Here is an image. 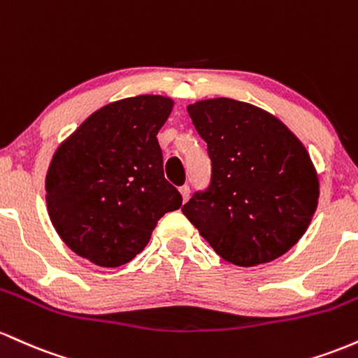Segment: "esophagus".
Wrapping results in <instances>:
<instances>
[{
    "mask_svg": "<svg viewBox=\"0 0 358 358\" xmlns=\"http://www.w3.org/2000/svg\"><path fill=\"white\" fill-rule=\"evenodd\" d=\"M179 191H180V194H182V199H184V201L189 199V192H191V189H189V186H187V184H184V186H180Z\"/></svg>",
    "mask_w": 358,
    "mask_h": 358,
    "instance_id": "esophagus-1",
    "label": "esophagus"
}]
</instances>
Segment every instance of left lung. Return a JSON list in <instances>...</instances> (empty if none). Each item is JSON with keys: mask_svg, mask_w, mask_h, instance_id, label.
I'll list each match as a JSON object with an SVG mask.
<instances>
[{"mask_svg": "<svg viewBox=\"0 0 358 358\" xmlns=\"http://www.w3.org/2000/svg\"><path fill=\"white\" fill-rule=\"evenodd\" d=\"M208 143L211 182L182 206L227 262L240 267L284 255L318 206L316 169L299 138L274 115L230 98L187 106Z\"/></svg>", "mask_w": 358, "mask_h": 358, "instance_id": "obj_1", "label": "left lung"}]
</instances>
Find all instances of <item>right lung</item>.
<instances>
[{"mask_svg":"<svg viewBox=\"0 0 358 358\" xmlns=\"http://www.w3.org/2000/svg\"><path fill=\"white\" fill-rule=\"evenodd\" d=\"M174 101L159 94L99 108L55 150L45 178L50 222L74 254L99 267L135 259L182 196L164 178L157 134Z\"/></svg>","mask_w":358,"mask_h":358,"instance_id":"obj_1","label":"right lung"}]
</instances>
